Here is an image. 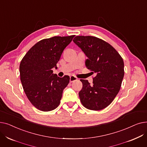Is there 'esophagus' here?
<instances>
[{"mask_svg":"<svg viewBox=\"0 0 147 147\" xmlns=\"http://www.w3.org/2000/svg\"><path fill=\"white\" fill-rule=\"evenodd\" d=\"M77 80H78V78H77L76 77H75L74 76H70V78H69V82H70L71 83H72V82H74Z\"/></svg>","mask_w":147,"mask_h":147,"instance_id":"34e87169","label":"esophagus"}]
</instances>
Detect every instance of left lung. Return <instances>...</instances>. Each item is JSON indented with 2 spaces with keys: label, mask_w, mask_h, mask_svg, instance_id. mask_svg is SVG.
Returning a JSON list of instances; mask_svg holds the SVG:
<instances>
[{
  "label": "left lung",
  "mask_w": 147,
  "mask_h": 147,
  "mask_svg": "<svg viewBox=\"0 0 147 147\" xmlns=\"http://www.w3.org/2000/svg\"><path fill=\"white\" fill-rule=\"evenodd\" d=\"M73 42L88 57V69L96 73L92 85L87 80H80V101L89 110H102L119 93L125 74L124 62L117 51L101 38L80 36L75 37Z\"/></svg>",
  "instance_id": "8db88e82"
}]
</instances>
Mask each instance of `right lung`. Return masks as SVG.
Instances as JSON below:
<instances>
[{
	"mask_svg": "<svg viewBox=\"0 0 147 147\" xmlns=\"http://www.w3.org/2000/svg\"><path fill=\"white\" fill-rule=\"evenodd\" d=\"M74 35L55 36L36 43L26 54L20 65V79L25 94L36 109L52 111L59 105L69 76L53 74L61 54Z\"/></svg>",
	"mask_w": 147,
	"mask_h": 147,
	"instance_id": "obj_1",
	"label": "right lung"
}]
</instances>
